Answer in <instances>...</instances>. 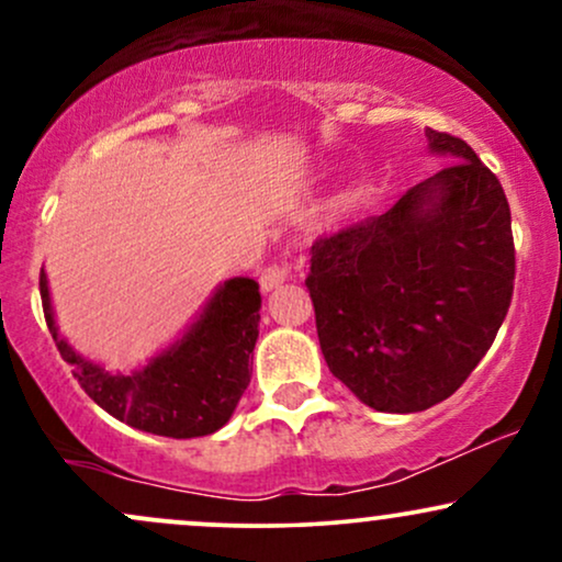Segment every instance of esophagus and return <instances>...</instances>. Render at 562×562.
I'll use <instances>...</instances> for the list:
<instances>
[{
	"label": "esophagus",
	"instance_id": "1",
	"mask_svg": "<svg viewBox=\"0 0 562 562\" xmlns=\"http://www.w3.org/2000/svg\"><path fill=\"white\" fill-rule=\"evenodd\" d=\"M288 277H290L288 263H272V267L263 269L261 277H259L261 290H263V293H272V290H277L282 285V282L288 280Z\"/></svg>",
	"mask_w": 562,
	"mask_h": 562
}]
</instances>
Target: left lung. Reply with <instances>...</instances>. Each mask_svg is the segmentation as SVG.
<instances>
[{"instance_id":"obj_1","label":"left lung","mask_w":562,"mask_h":562,"mask_svg":"<svg viewBox=\"0 0 562 562\" xmlns=\"http://www.w3.org/2000/svg\"><path fill=\"white\" fill-rule=\"evenodd\" d=\"M449 164L385 214L312 245L306 288L325 362L378 412H423L465 383L507 317L515 280L499 179L460 137L425 128Z\"/></svg>"}]
</instances>
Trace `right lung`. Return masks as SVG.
<instances>
[{
    "mask_svg": "<svg viewBox=\"0 0 562 562\" xmlns=\"http://www.w3.org/2000/svg\"><path fill=\"white\" fill-rule=\"evenodd\" d=\"M44 319L57 351L74 367L79 385L115 420L169 438L216 434L250 383V359L259 338V282L232 277L214 290L182 338L142 370L111 372L81 357L57 330L47 274L38 277Z\"/></svg>",
    "mask_w": 562,
    "mask_h": 562,
    "instance_id": "right-lung-1",
    "label": "right lung"
}]
</instances>
